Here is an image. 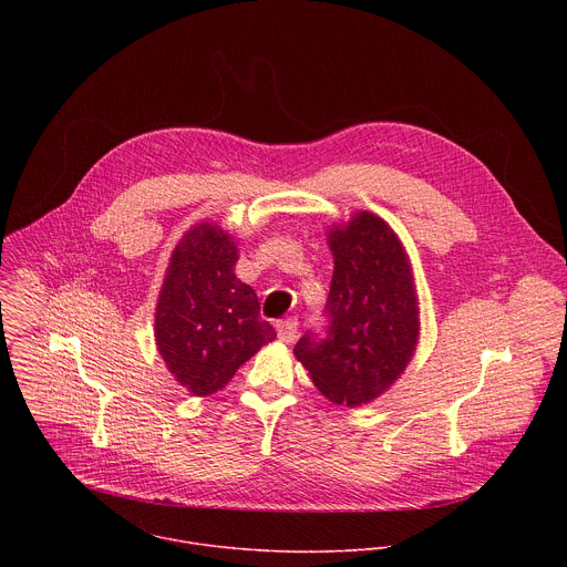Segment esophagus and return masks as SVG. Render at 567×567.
Segmentation results:
<instances>
[{"label": "esophagus", "mask_w": 567, "mask_h": 567, "mask_svg": "<svg viewBox=\"0 0 567 567\" xmlns=\"http://www.w3.org/2000/svg\"><path fill=\"white\" fill-rule=\"evenodd\" d=\"M276 330H278V339L285 343H291L298 337V320L296 318H285L276 322Z\"/></svg>", "instance_id": "esophagus-1"}]
</instances>
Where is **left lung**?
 Wrapping results in <instances>:
<instances>
[{"instance_id":"left-lung-1","label":"left lung","mask_w":567,"mask_h":567,"mask_svg":"<svg viewBox=\"0 0 567 567\" xmlns=\"http://www.w3.org/2000/svg\"><path fill=\"white\" fill-rule=\"evenodd\" d=\"M330 249L326 328L305 332L293 354L328 399L361 406L406 370L420 337L417 296L409 256L381 217L359 213L330 233Z\"/></svg>"}]
</instances>
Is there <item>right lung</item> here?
<instances>
[{
  "instance_id": "obj_1",
  "label": "right lung",
  "mask_w": 567,
  "mask_h": 567,
  "mask_svg": "<svg viewBox=\"0 0 567 567\" xmlns=\"http://www.w3.org/2000/svg\"><path fill=\"white\" fill-rule=\"evenodd\" d=\"M237 247L213 224H199L177 245L156 305V346L175 379L204 396L224 388L237 368L276 339L260 318L256 291L235 278Z\"/></svg>"
}]
</instances>
